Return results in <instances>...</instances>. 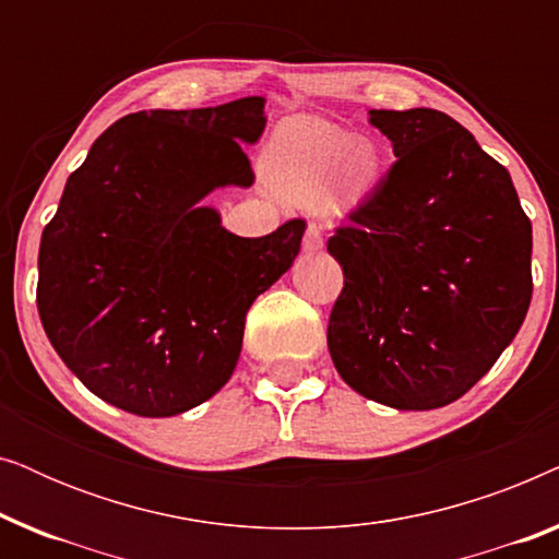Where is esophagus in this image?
Masks as SVG:
<instances>
[{
    "label": "esophagus",
    "mask_w": 559,
    "mask_h": 559,
    "mask_svg": "<svg viewBox=\"0 0 559 559\" xmlns=\"http://www.w3.org/2000/svg\"><path fill=\"white\" fill-rule=\"evenodd\" d=\"M302 249L312 254V251H320L323 249V234H320V228L316 224L308 226V231H305V239H302Z\"/></svg>",
    "instance_id": "34e87169"
}]
</instances>
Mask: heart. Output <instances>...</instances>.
<instances>
[{
	"label": "heart",
	"instance_id": "heart-1",
	"mask_svg": "<svg viewBox=\"0 0 559 559\" xmlns=\"http://www.w3.org/2000/svg\"><path fill=\"white\" fill-rule=\"evenodd\" d=\"M264 178L289 203L325 201L331 213L358 209L384 175L377 142L320 117H289L274 129L262 159Z\"/></svg>",
	"mask_w": 559,
	"mask_h": 559
}]
</instances>
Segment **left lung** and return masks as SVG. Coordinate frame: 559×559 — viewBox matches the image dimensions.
I'll return each mask as SVG.
<instances>
[{"instance_id": "left-lung-1", "label": "left lung", "mask_w": 559, "mask_h": 559, "mask_svg": "<svg viewBox=\"0 0 559 559\" xmlns=\"http://www.w3.org/2000/svg\"><path fill=\"white\" fill-rule=\"evenodd\" d=\"M396 163L328 239L343 289L328 323L341 379L394 409L461 400L532 302V224L511 175L435 109H371Z\"/></svg>"}]
</instances>
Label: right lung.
Listing matches in <instances>:
<instances>
[{"mask_svg": "<svg viewBox=\"0 0 559 559\" xmlns=\"http://www.w3.org/2000/svg\"><path fill=\"white\" fill-rule=\"evenodd\" d=\"M264 98L136 111L91 144L37 257V310L88 392L140 417H173L231 379L251 302L293 266L295 218L243 239L201 201L254 182L241 144Z\"/></svg>", "mask_w": 559, "mask_h": 559, "instance_id": "add662e5", "label": "right lung"}]
</instances>
